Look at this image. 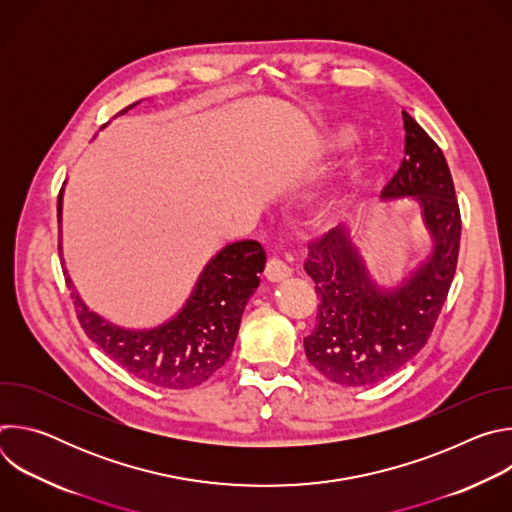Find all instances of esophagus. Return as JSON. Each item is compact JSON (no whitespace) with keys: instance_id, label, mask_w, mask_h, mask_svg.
<instances>
[{"instance_id":"1","label":"esophagus","mask_w":512,"mask_h":512,"mask_svg":"<svg viewBox=\"0 0 512 512\" xmlns=\"http://www.w3.org/2000/svg\"><path fill=\"white\" fill-rule=\"evenodd\" d=\"M265 277L271 281V283H281L285 279L291 277V267L281 261V259H269L267 261V267H265Z\"/></svg>"}]
</instances>
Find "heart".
<instances>
[{"label": "heart", "instance_id": "b5f03b06", "mask_svg": "<svg viewBox=\"0 0 512 512\" xmlns=\"http://www.w3.org/2000/svg\"><path fill=\"white\" fill-rule=\"evenodd\" d=\"M352 137H354V133H352V129H348V127L326 129V131L320 133V137H318V150H320V154H324V156H336V154H340V152H344V150L348 148V145L352 143ZM369 170H371V164L364 162L362 158H358V160L350 166V170L346 172L344 180H342L338 186H334V188L320 200V206H318L320 214H326V216H328V214L340 212L342 206L346 204L348 196H350V190H352L356 184H360L364 178H367Z\"/></svg>", "mask_w": 512, "mask_h": 512}]
</instances>
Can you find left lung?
<instances>
[{
	"label": "left lung",
	"instance_id": "left-lung-1",
	"mask_svg": "<svg viewBox=\"0 0 512 512\" xmlns=\"http://www.w3.org/2000/svg\"><path fill=\"white\" fill-rule=\"evenodd\" d=\"M405 158L385 186L389 202L421 208L431 251L399 281H377L348 225L310 245L304 263L320 298L316 328L304 338L312 367L340 387H371L391 377L425 346L450 291L460 212L448 162L421 125L405 113Z\"/></svg>",
	"mask_w": 512,
	"mask_h": 512
}]
</instances>
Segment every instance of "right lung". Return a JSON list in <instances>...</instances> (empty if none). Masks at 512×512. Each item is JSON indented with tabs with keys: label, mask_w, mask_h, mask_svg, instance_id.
<instances>
[{
	"label": "right lung",
	"mask_w": 512,
	"mask_h": 512,
	"mask_svg": "<svg viewBox=\"0 0 512 512\" xmlns=\"http://www.w3.org/2000/svg\"><path fill=\"white\" fill-rule=\"evenodd\" d=\"M58 223H62V192ZM263 269L265 251L257 241L231 243L204 265L186 304L170 320L141 330L121 328L91 312L77 291L72 298L87 336L127 373L162 389H192L229 360L245 306L259 287ZM68 285L72 287L70 279Z\"/></svg>",
	"instance_id": "obj_1"
}]
</instances>
